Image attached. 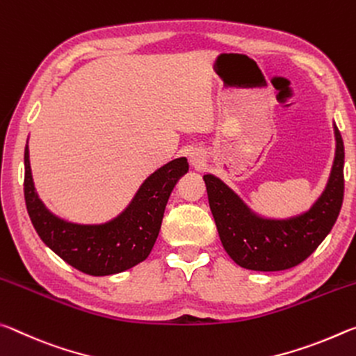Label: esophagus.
<instances>
[{
    "label": "esophagus",
    "instance_id": "1",
    "mask_svg": "<svg viewBox=\"0 0 356 356\" xmlns=\"http://www.w3.org/2000/svg\"><path fill=\"white\" fill-rule=\"evenodd\" d=\"M189 159H191V165L194 168H202L203 164H205V159H203V156L200 153H191Z\"/></svg>",
    "mask_w": 356,
    "mask_h": 356
}]
</instances>
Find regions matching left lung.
Masks as SVG:
<instances>
[{
  "mask_svg": "<svg viewBox=\"0 0 356 356\" xmlns=\"http://www.w3.org/2000/svg\"><path fill=\"white\" fill-rule=\"evenodd\" d=\"M336 153L326 188L309 211L289 219L255 214L229 186L205 175L208 202L222 246L236 265L282 271L300 265L333 229L343 199V142L334 124Z\"/></svg>",
  "mask_w": 356,
  "mask_h": 356,
  "instance_id": "8db88e82",
  "label": "left lung"
}]
</instances>
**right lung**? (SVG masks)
Listing matches in <instances>:
<instances>
[{
  "mask_svg": "<svg viewBox=\"0 0 356 356\" xmlns=\"http://www.w3.org/2000/svg\"><path fill=\"white\" fill-rule=\"evenodd\" d=\"M188 170L186 157L173 159L145 179L120 216L106 224H74L51 214L40 202L26 145L23 191L28 214L40 240L79 271L108 276L129 270L148 257L159 235L168 197Z\"/></svg>",
  "mask_w": 356,
  "mask_h": 356,
  "instance_id": "right-lung-1",
  "label": "right lung"
}]
</instances>
